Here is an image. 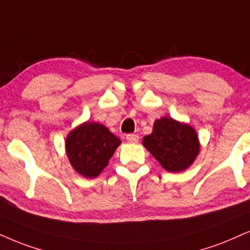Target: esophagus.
Masks as SVG:
<instances>
[{
	"label": "esophagus",
	"mask_w": 250,
	"mask_h": 250,
	"mask_svg": "<svg viewBox=\"0 0 250 250\" xmlns=\"http://www.w3.org/2000/svg\"><path fill=\"white\" fill-rule=\"evenodd\" d=\"M126 140H127V143L137 144L139 141V137L137 134H127L126 135Z\"/></svg>",
	"instance_id": "1"
}]
</instances>
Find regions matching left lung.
I'll use <instances>...</instances> for the list:
<instances>
[{
    "label": "left lung",
    "mask_w": 250,
    "mask_h": 250,
    "mask_svg": "<svg viewBox=\"0 0 250 250\" xmlns=\"http://www.w3.org/2000/svg\"><path fill=\"white\" fill-rule=\"evenodd\" d=\"M143 145L170 172L189 168L200 148L195 128L169 117L155 120L153 132L144 138Z\"/></svg>",
    "instance_id": "obj_1"
}]
</instances>
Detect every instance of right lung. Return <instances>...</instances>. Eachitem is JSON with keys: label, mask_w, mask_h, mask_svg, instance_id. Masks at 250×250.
<instances>
[{"label": "right lung", "mask_w": 250, "mask_h": 250, "mask_svg": "<svg viewBox=\"0 0 250 250\" xmlns=\"http://www.w3.org/2000/svg\"><path fill=\"white\" fill-rule=\"evenodd\" d=\"M119 145L120 140L105 126L85 122L67 135L66 153L76 172L95 178L106 167Z\"/></svg>", "instance_id": "right-lung-1"}]
</instances>
